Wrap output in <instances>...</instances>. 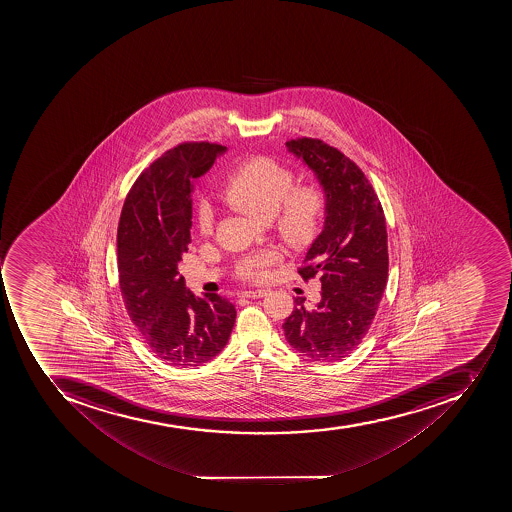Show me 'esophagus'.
I'll return each instance as SVG.
<instances>
[{
	"label": "esophagus",
	"instance_id": "obj_1",
	"mask_svg": "<svg viewBox=\"0 0 512 512\" xmlns=\"http://www.w3.org/2000/svg\"><path fill=\"white\" fill-rule=\"evenodd\" d=\"M267 290H245L242 293L238 294L240 298H262V296H266Z\"/></svg>",
	"mask_w": 512,
	"mask_h": 512
}]
</instances>
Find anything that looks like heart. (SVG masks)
Instances as JSON below:
<instances>
[{"label": "heart", "mask_w": 512, "mask_h": 512, "mask_svg": "<svg viewBox=\"0 0 512 512\" xmlns=\"http://www.w3.org/2000/svg\"><path fill=\"white\" fill-rule=\"evenodd\" d=\"M294 174L274 158L254 157L232 169L222 182L219 195L224 202L261 221H272L275 232L290 248H301L315 237L325 211V197L314 184L293 187ZM214 214L210 205L198 208L197 227L211 234ZM272 253L243 259L238 274L261 278L274 262Z\"/></svg>", "instance_id": "b5f03b06"}]
</instances>
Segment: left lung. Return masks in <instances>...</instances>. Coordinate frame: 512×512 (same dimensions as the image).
<instances>
[{
    "instance_id": "8db88e82",
    "label": "left lung",
    "mask_w": 512,
    "mask_h": 512,
    "mask_svg": "<svg viewBox=\"0 0 512 512\" xmlns=\"http://www.w3.org/2000/svg\"><path fill=\"white\" fill-rule=\"evenodd\" d=\"M286 147L325 190V227L298 272L320 278L322 299H296L283 331L294 351L314 362H338L359 347L375 320L389 270L386 218L362 169L330 144L298 137Z\"/></svg>"
}]
</instances>
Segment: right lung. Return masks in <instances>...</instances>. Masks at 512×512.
<instances>
[{"label":"right lung","mask_w":512,"mask_h":512,"mask_svg":"<svg viewBox=\"0 0 512 512\" xmlns=\"http://www.w3.org/2000/svg\"><path fill=\"white\" fill-rule=\"evenodd\" d=\"M226 147L182 142L142 171L118 224V280L131 322L161 362L200 367L224 349L234 304L186 290L178 262L189 251L194 181Z\"/></svg>","instance_id":"add662e5"}]
</instances>
